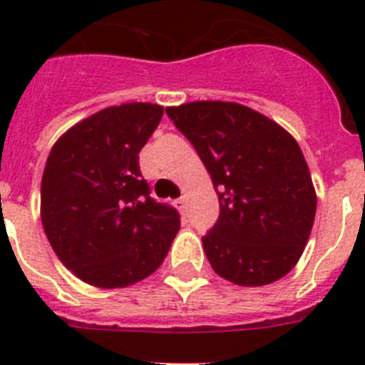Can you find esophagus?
Masks as SVG:
<instances>
[{"mask_svg":"<svg viewBox=\"0 0 365 365\" xmlns=\"http://www.w3.org/2000/svg\"><path fill=\"white\" fill-rule=\"evenodd\" d=\"M175 206H177V208H179L180 212H185V206H186V201H185V197H179V199H175Z\"/></svg>","mask_w":365,"mask_h":365,"instance_id":"1","label":"esophagus"}]
</instances>
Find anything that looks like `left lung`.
<instances>
[{
	"label": "left lung",
	"mask_w": 365,
	"mask_h": 365,
	"mask_svg": "<svg viewBox=\"0 0 365 365\" xmlns=\"http://www.w3.org/2000/svg\"><path fill=\"white\" fill-rule=\"evenodd\" d=\"M166 115L212 175L219 217L202 235L212 269L243 287L291 272L311 235L316 193L298 143L265 115L234 102H190Z\"/></svg>",
	"instance_id": "8db88e82"
}]
</instances>
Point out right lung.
I'll use <instances>...</instances> for the list:
<instances>
[{
    "label": "right lung",
    "mask_w": 365,
    "mask_h": 365,
    "mask_svg": "<svg viewBox=\"0 0 365 365\" xmlns=\"http://www.w3.org/2000/svg\"><path fill=\"white\" fill-rule=\"evenodd\" d=\"M163 106L106 108L58 138L41 177V222L51 247L82 282L128 287L159 269L180 228L179 212L157 202L138 153Z\"/></svg>",
    "instance_id": "right-lung-1"
}]
</instances>
